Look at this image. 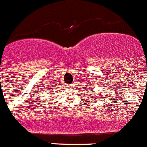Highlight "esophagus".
<instances>
[{
	"instance_id": "obj_1",
	"label": "esophagus",
	"mask_w": 147,
	"mask_h": 147,
	"mask_svg": "<svg viewBox=\"0 0 147 147\" xmlns=\"http://www.w3.org/2000/svg\"><path fill=\"white\" fill-rule=\"evenodd\" d=\"M71 86V87H72V86H73V85H71V86Z\"/></svg>"
}]
</instances>
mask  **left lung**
<instances>
[{"mask_svg": "<svg viewBox=\"0 0 147 147\" xmlns=\"http://www.w3.org/2000/svg\"><path fill=\"white\" fill-rule=\"evenodd\" d=\"M86 90H88V91H89V92H91L92 93V90H93V87H88V86H86V90L85 91H86ZM92 94H93V93H92ZM91 98V95H88V99ZM92 99H94V97H92Z\"/></svg>", "mask_w": 147, "mask_h": 147, "instance_id": "obj_1", "label": "left lung"}]
</instances>
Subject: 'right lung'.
I'll return each instance as SVG.
<instances>
[{"instance_id":"obj_1","label":"right lung","mask_w":147,"mask_h":147,"mask_svg":"<svg viewBox=\"0 0 147 147\" xmlns=\"http://www.w3.org/2000/svg\"><path fill=\"white\" fill-rule=\"evenodd\" d=\"M53 89H54V88H53V87H51L49 89H47V90H46V91H48V92H51V91H53Z\"/></svg>"}]
</instances>
